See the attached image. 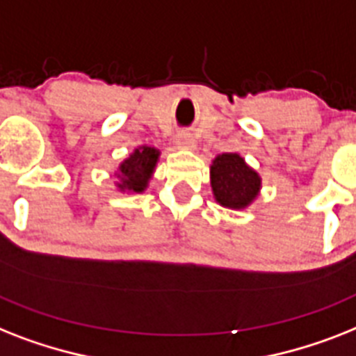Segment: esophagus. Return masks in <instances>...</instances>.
<instances>
[{"label":"esophagus","instance_id":"obj_1","mask_svg":"<svg viewBox=\"0 0 356 356\" xmlns=\"http://www.w3.org/2000/svg\"><path fill=\"white\" fill-rule=\"evenodd\" d=\"M175 143H177L179 148H193V137L190 135V133L186 131H181L177 133V137H175Z\"/></svg>","mask_w":356,"mask_h":356}]
</instances>
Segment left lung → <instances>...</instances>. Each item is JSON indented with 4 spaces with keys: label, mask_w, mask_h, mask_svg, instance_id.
I'll return each mask as SVG.
<instances>
[{
    "label": "left lung",
    "mask_w": 356,
    "mask_h": 356,
    "mask_svg": "<svg viewBox=\"0 0 356 356\" xmlns=\"http://www.w3.org/2000/svg\"><path fill=\"white\" fill-rule=\"evenodd\" d=\"M213 195L219 204L228 208H245L254 201L259 190V177L248 168L238 153H223L210 168Z\"/></svg>",
    "instance_id": "left-lung-1"
}]
</instances>
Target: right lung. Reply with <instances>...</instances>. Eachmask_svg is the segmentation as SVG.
Returning <instances> with one entry per match:
<instances>
[{
  "label": "right lung",
  "mask_w": 356,
  "mask_h": 356,
  "mask_svg": "<svg viewBox=\"0 0 356 356\" xmlns=\"http://www.w3.org/2000/svg\"><path fill=\"white\" fill-rule=\"evenodd\" d=\"M159 152L149 146L135 149L131 157L126 159L120 168H118V177L122 179V183L118 184L120 190H133V192H143L148 179L152 177V172L157 163Z\"/></svg>",
  "instance_id": "right-lung-1"
}]
</instances>
